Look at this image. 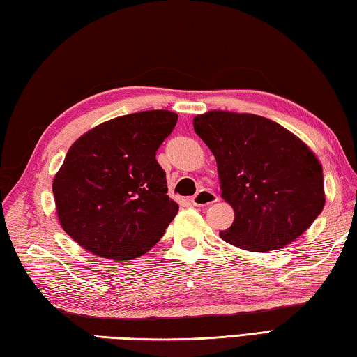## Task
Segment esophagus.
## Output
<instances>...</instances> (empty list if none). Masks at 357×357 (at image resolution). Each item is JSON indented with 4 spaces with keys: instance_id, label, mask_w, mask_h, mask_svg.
<instances>
[{
    "instance_id": "34e87169",
    "label": "esophagus",
    "mask_w": 357,
    "mask_h": 357,
    "mask_svg": "<svg viewBox=\"0 0 357 357\" xmlns=\"http://www.w3.org/2000/svg\"><path fill=\"white\" fill-rule=\"evenodd\" d=\"M218 202V196L210 190H201L196 192V196L191 197V204L195 207H208V205Z\"/></svg>"
}]
</instances>
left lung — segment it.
<instances>
[{"label": "left lung", "instance_id": "left-lung-1", "mask_svg": "<svg viewBox=\"0 0 357 357\" xmlns=\"http://www.w3.org/2000/svg\"><path fill=\"white\" fill-rule=\"evenodd\" d=\"M192 125L215 155L221 196L235 211L232 226L220 232L229 245L276 251L301 236L321 213L323 167L282 125L220 109L196 116Z\"/></svg>", "mask_w": 357, "mask_h": 357}]
</instances>
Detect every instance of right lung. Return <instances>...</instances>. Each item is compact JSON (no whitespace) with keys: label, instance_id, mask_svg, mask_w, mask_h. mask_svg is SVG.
<instances>
[{"label":"right lung","instance_id":"add662e5","mask_svg":"<svg viewBox=\"0 0 357 357\" xmlns=\"http://www.w3.org/2000/svg\"><path fill=\"white\" fill-rule=\"evenodd\" d=\"M178 116L150 109L121 116L72 144L53 180L62 229L103 259L133 260L150 251L178 211L167 196L156 150Z\"/></svg>","mask_w":357,"mask_h":357}]
</instances>
